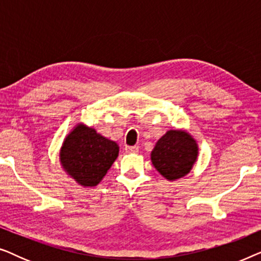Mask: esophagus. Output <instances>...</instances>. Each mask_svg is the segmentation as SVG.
I'll return each instance as SVG.
<instances>
[{"instance_id":"34e87169","label":"esophagus","mask_w":261,"mask_h":261,"mask_svg":"<svg viewBox=\"0 0 261 261\" xmlns=\"http://www.w3.org/2000/svg\"><path fill=\"white\" fill-rule=\"evenodd\" d=\"M124 151L127 153H138L139 147H137V146H126V147H124Z\"/></svg>"}]
</instances>
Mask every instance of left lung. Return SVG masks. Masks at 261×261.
I'll return each instance as SVG.
<instances>
[{"label": "left lung", "instance_id": "8db88e82", "mask_svg": "<svg viewBox=\"0 0 261 261\" xmlns=\"http://www.w3.org/2000/svg\"><path fill=\"white\" fill-rule=\"evenodd\" d=\"M198 156L197 141L183 129L167 130L151 152L155 170L167 180H177L190 172Z\"/></svg>", "mask_w": 261, "mask_h": 261}]
</instances>
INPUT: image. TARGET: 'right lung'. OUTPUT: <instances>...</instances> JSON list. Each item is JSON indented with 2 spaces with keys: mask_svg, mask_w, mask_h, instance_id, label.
Returning a JSON list of instances; mask_svg holds the SVG:
<instances>
[{
  "mask_svg": "<svg viewBox=\"0 0 261 261\" xmlns=\"http://www.w3.org/2000/svg\"><path fill=\"white\" fill-rule=\"evenodd\" d=\"M119 155V145L94 128L78 123L64 139L59 162L64 171L84 188L96 187Z\"/></svg>",
  "mask_w": 261,
  "mask_h": 261,
  "instance_id": "obj_1",
  "label": "right lung"
}]
</instances>
